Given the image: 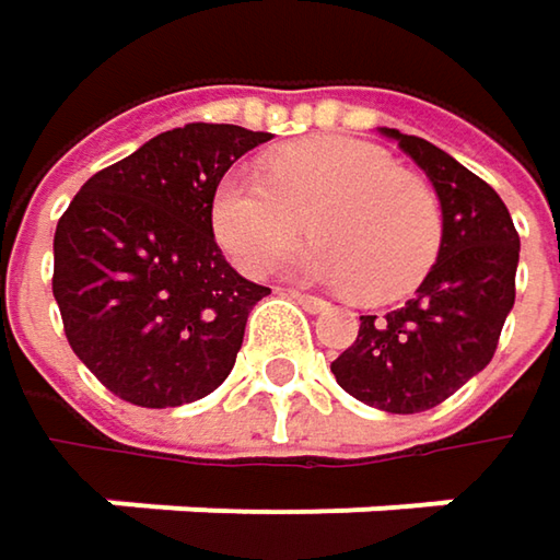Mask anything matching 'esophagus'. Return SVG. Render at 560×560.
Instances as JSON below:
<instances>
[{
	"label": "esophagus",
	"mask_w": 560,
	"mask_h": 560,
	"mask_svg": "<svg viewBox=\"0 0 560 560\" xmlns=\"http://www.w3.org/2000/svg\"><path fill=\"white\" fill-rule=\"evenodd\" d=\"M288 298H294L304 311H311V314H324V311H330V304L324 301V298H314V294H304V291H288Z\"/></svg>",
	"instance_id": "esophagus-1"
}]
</instances>
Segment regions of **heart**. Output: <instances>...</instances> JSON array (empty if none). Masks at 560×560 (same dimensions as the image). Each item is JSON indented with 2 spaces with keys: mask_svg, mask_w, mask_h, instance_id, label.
Masks as SVG:
<instances>
[{
  "mask_svg": "<svg viewBox=\"0 0 560 560\" xmlns=\"http://www.w3.org/2000/svg\"><path fill=\"white\" fill-rule=\"evenodd\" d=\"M213 236L249 276L314 226V240L281 262L288 276L357 288L366 301H392L415 288L441 246V207L431 187L395 168L376 145L307 139L272 155L269 174L226 171L210 203Z\"/></svg>",
  "mask_w": 560,
  "mask_h": 560,
  "instance_id": "obj_1",
  "label": "heart"
}]
</instances>
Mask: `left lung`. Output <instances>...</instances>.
Listing matches in <instances>:
<instances>
[{
	"instance_id": "8db88e82",
	"label": "left lung",
	"mask_w": 560,
	"mask_h": 560,
	"mask_svg": "<svg viewBox=\"0 0 560 560\" xmlns=\"http://www.w3.org/2000/svg\"><path fill=\"white\" fill-rule=\"evenodd\" d=\"M428 174L441 203V246L418 291L389 314H363L330 373L340 389L392 415L441 405L497 353L515 304L518 233L500 194L438 145L380 129Z\"/></svg>"
}]
</instances>
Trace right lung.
Returning <instances> with one entry per match:
<instances>
[{
  "label": "right lung",
  "mask_w": 560,
  "mask_h": 560,
  "mask_svg": "<svg viewBox=\"0 0 560 560\" xmlns=\"http://www.w3.org/2000/svg\"><path fill=\"white\" fill-rule=\"evenodd\" d=\"M223 122H187L96 171L55 233V301L80 363L142 408L217 389L269 294L220 253L210 203L236 159L269 142Z\"/></svg>",
  "instance_id": "add662e5"
}]
</instances>
